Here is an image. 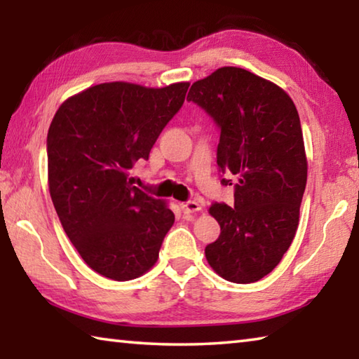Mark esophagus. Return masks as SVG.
<instances>
[{
  "label": "esophagus",
  "mask_w": 359,
  "mask_h": 359,
  "mask_svg": "<svg viewBox=\"0 0 359 359\" xmlns=\"http://www.w3.org/2000/svg\"><path fill=\"white\" fill-rule=\"evenodd\" d=\"M180 209L184 214H194V212L201 210V204L196 201H187V203H180Z\"/></svg>",
  "instance_id": "obj_1"
}]
</instances>
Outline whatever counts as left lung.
<instances>
[{
    "instance_id": "obj_1",
    "label": "left lung",
    "mask_w": 359,
    "mask_h": 359,
    "mask_svg": "<svg viewBox=\"0 0 359 359\" xmlns=\"http://www.w3.org/2000/svg\"><path fill=\"white\" fill-rule=\"evenodd\" d=\"M187 100L215 120L217 165L238 177L234 208H209L222 233L205 258L224 280L258 282L280 263L299 224L307 158L296 106L274 82L236 66L194 82Z\"/></svg>"
}]
</instances>
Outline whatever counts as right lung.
Wrapping results in <instances>:
<instances>
[{
    "label": "right lung",
    "mask_w": 359,
    "mask_h": 359,
    "mask_svg": "<svg viewBox=\"0 0 359 359\" xmlns=\"http://www.w3.org/2000/svg\"><path fill=\"white\" fill-rule=\"evenodd\" d=\"M188 87L106 82L71 96L53 115L47 133L52 203L82 259L112 280L150 271L174 224L168 204L133 185L130 171L149 160Z\"/></svg>",
    "instance_id": "right-lung-1"
}]
</instances>
